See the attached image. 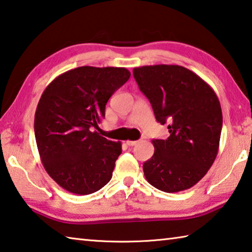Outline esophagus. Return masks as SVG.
Listing matches in <instances>:
<instances>
[{
  "instance_id": "esophagus-1",
  "label": "esophagus",
  "mask_w": 252,
  "mask_h": 252,
  "mask_svg": "<svg viewBox=\"0 0 252 252\" xmlns=\"http://www.w3.org/2000/svg\"><path fill=\"white\" fill-rule=\"evenodd\" d=\"M139 143V141H136V140H134V141H132V140H127L126 141V144L129 147H133V146H135V144H138Z\"/></svg>"
}]
</instances>
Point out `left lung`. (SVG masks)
<instances>
[{
    "label": "left lung",
    "mask_w": 252,
    "mask_h": 252,
    "mask_svg": "<svg viewBox=\"0 0 252 252\" xmlns=\"http://www.w3.org/2000/svg\"><path fill=\"white\" fill-rule=\"evenodd\" d=\"M133 75L157 121L170 123L167 140H152L155 153L143 163L144 177L164 192L189 189L218 155L222 129L218 96L206 81L180 65L134 67Z\"/></svg>",
    "instance_id": "left-lung-1"
}]
</instances>
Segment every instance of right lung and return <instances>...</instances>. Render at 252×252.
I'll return each instance as SVG.
<instances>
[{
	"mask_svg": "<svg viewBox=\"0 0 252 252\" xmlns=\"http://www.w3.org/2000/svg\"><path fill=\"white\" fill-rule=\"evenodd\" d=\"M130 75L126 67L80 66L57 76L42 93L34 117L37 150L45 171L69 192L93 193L112 178L122 144L92 130Z\"/></svg>",
	"mask_w": 252,
	"mask_h": 252,
	"instance_id": "right-lung-1",
	"label": "right lung"
}]
</instances>
